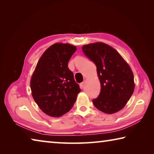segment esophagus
<instances>
[{"mask_svg": "<svg viewBox=\"0 0 154 154\" xmlns=\"http://www.w3.org/2000/svg\"><path fill=\"white\" fill-rule=\"evenodd\" d=\"M79 85H80V88H81V89H83V88H84V82H82V83H81Z\"/></svg>", "mask_w": 154, "mask_h": 154, "instance_id": "1", "label": "esophagus"}]
</instances>
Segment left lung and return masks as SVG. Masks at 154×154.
Instances as JSON below:
<instances>
[{"label": "left lung", "mask_w": 154, "mask_h": 154, "mask_svg": "<svg viewBox=\"0 0 154 154\" xmlns=\"http://www.w3.org/2000/svg\"><path fill=\"white\" fill-rule=\"evenodd\" d=\"M82 50L96 66L101 89L93 103L98 110L112 114L126 105L134 90V75L129 65L116 49L98 42L85 45Z\"/></svg>", "instance_id": "left-lung-1"}]
</instances>
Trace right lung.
Masks as SVG:
<instances>
[{"mask_svg": "<svg viewBox=\"0 0 154 154\" xmlns=\"http://www.w3.org/2000/svg\"><path fill=\"white\" fill-rule=\"evenodd\" d=\"M77 48L55 43L38 60L30 79L34 100L45 114L60 117L71 110L81 92L68 62Z\"/></svg>", "mask_w": 154, "mask_h": 154, "instance_id": "add662e5", "label": "right lung"}]
</instances>
